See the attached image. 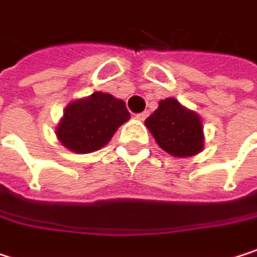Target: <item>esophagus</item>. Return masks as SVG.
Here are the masks:
<instances>
[{"label": "esophagus", "mask_w": 257, "mask_h": 257, "mask_svg": "<svg viewBox=\"0 0 257 257\" xmlns=\"http://www.w3.org/2000/svg\"><path fill=\"white\" fill-rule=\"evenodd\" d=\"M147 116H149V111H143V113H138V114H137V119H138V120H144Z\"/></svg>", "instance_id": "obj_1"}]
</instances>
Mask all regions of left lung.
Segmentation results:
<instances>
[{
	"label": "left lung",
	"instance_id": "obj_1",
	"mask_svg": "<svg viewBox=\"0 0 257 257\" xmlns=\"http://www.w3.org/2000/svg\"><path fill=\"white\" fill-rule=\"evenodd\" d=\"M144 123L159 147L176 158H190L204 149L201 117L174 98L159 101Z\"/></svg>",
	"mask_w": 257,
	"mask_h": 257
}]
</instances>
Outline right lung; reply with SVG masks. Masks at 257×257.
Returning <instances> with one entry per match:
<instances>
[{"instance_id": "right-lung-1", "label": "right lung", "mask_w": 257, "mask_h": 257, "mask_svg": "<svg viewBox=\"0 0 257 257\" xmlns=\"http://www.w3.org/2000/svg\"><path fill=\"white\" fill-rule=\"evenodd\" d=\"M131 114L122 99L95 92L70 102L56 126V137L71 152L90 153L104 147Z\"/></svg>"}]
</instances>
